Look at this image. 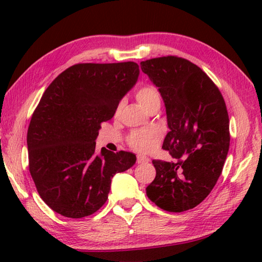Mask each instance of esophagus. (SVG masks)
Returning a JSON list of instances; mask_svg holds the SVG:
<instances>
[{
	"instance_id": "esophagus-1",
	"label": "esophagus",
	"mask_w": 262,
	"mask_h": 262,
	"mask_svg": "<svg viewBox=\"0 0 262 262\" xmlns=\"http://www.w3.org/2000/svg\"><path fill=\"white\" fill-rule=\"evenodd\" d=\"M148 162H150V159L148 157L141 156V155L137 156V163H139V164H143V163H148Z\"/></svg>"
}]
</instances>
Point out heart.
Returning <instances> with one entry per match:
<instances>
[{"label":"heart","instance_id":"obj_1","mask_svg":"<svg viewBox=\"0 0 262 262\" xmlns=\"http://www.w3.org/2000/svg\"><path fill=\"white\" fill-rule=\"evenodd\" d=\"M136 99L147 112H150L152 108L161 106V96L158 90L152 85H142L137 89ZM123 107V101L121 100L115 108V117L120 114ZM162 134L158 129L149 128V129L134 130L128 136L127 142L132 149L139 152H151L158 147L161 142Z\"/></svg>","mask_w":262,"mask_h":262}]
</instances>
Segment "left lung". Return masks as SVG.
I'll return each mask as SVG.
<instances>
[{"instance_id":"obj_1","label":"left lung","mask_w":262,"mask_h":262,"mask_svg":"<svg viewBox=\"0 0 262 262\" xmlns=\"http://www.w3.org/2000/svg\"><path fill=\"white\" fill-rule=\"evenodd\" d=\"M140 66L165 103L170 132L163 149L176 158L171 163L152 161L156 177L145 188L147 196L166 211L193 209L214 188L227 159V105L210 77L183 57H155Z\"/></svg>"}]
</instances>
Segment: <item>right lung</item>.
<instances>
[{"instance_id":"right-lung-1","label":"right lung","mask_w":262,"mask_h":262,"mask_svg":"<svg viewBox=\"0 0 262 262\" xmlns=\"http://www.w3.org/2000/svg\"><path fill=\"white\" fill-rule=\"evenodd\" d=\"M139 64L77 63L43 92L28 129L29 170L43 202L69 219L95 214L108 198L113 176L130 168L134 154L95 152L101 123L139 77Z\"/></svg>"}]
</instances>
